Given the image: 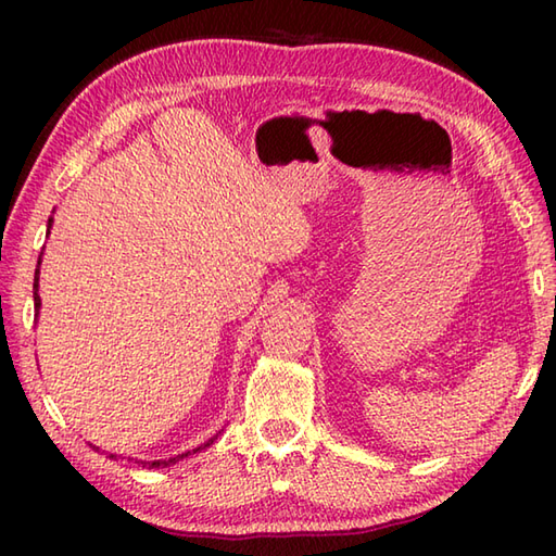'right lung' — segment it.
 <instances>
[{
  "label": "right lung",
  "instance_id": "obj_1",
  "mask_svg": "<svg viewBox=\"0 0 556 556\" xmlns=\"http://www.w3.org/2000/svg\"><path fill=\"white\" fill-rule=\"evenodd\" d=\"M50 227H52V219L47 222V233H50ZM42 255V253H40ZM40 275V257H38V269H35V281H33V301H35V311L40 313V296H38V277ZM217 437H212V440H207L205 444H200V446H195L193 452H186V454H179V456H174V458H164V460H138V464H143V466H152V468H160V466H172V464H176V460H181V458H186V456H191V454H195V452H200V448H205V446H210L212 442H215ZM110 458H116L114 454H110Z\"/></svg>",
  "mask_w": 556,
  "mask_h": 556
}]
</instances>
